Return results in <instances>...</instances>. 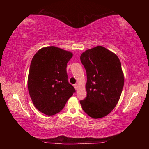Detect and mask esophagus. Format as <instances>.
Returning a JSON list of instances; mask_svg holds the SVG:
<instances>
[{
  "instance_id": "esophagus-1",
  "label": "esophagus",
  "mask_w": 149,
  "mask_h": 149,
  "mask_svg": "<svg viewBox=\"0 0 149 149\" xmlns=\"http://www.w3.org/2000/svg\"><path fill=\"white\" fill-rule=\"evenodd\" d=\"M74 88H75V90H77V89H78V85H77V84H75V85H74Z\"/></svg>"
}]
</instances>
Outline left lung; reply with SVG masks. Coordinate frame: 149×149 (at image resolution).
Here are the masks:
<instances>
[{
  "instance_id": "obj_1",
  "label": "left lung",
  "mask_w": 149,
  "mask_h": 149,
  "mask_svg": "<svg viewBox=\"0 0 149 149\" xmlns=\"http://www.w3.org/2000/svg\"><path fill=\"white\" fill-rule=\"evenodd\" d=\"M80 60L87 74V97L80 100L84 112L95 119L108 115L122 94L124 77L118 57L98 46L83 52Z\"/></svg>"
}]
</instances>
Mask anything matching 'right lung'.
Instances as JSON below:
<instances>
[{"label":"right lung","instance_id":"1","mask_svg":"<svg viewBox=\"0 0 149 149\" xmlns=\"http://www.w3.org/2000/svg\"><path fill=\"white\" fill-rule=\"evenodd\" d=\"M72 53L56 47H45L31 60L27 85L35 108L52 116L60 112L75 89L68 82L67 63Z\"/></svg>","mask_w":149,"mask_h":149}]
</instances>
